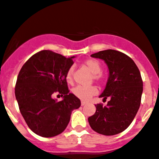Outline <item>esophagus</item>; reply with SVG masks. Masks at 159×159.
<instances>
[{
  "label": "esophagus",
  "mask_w": 159,
  "mask_h": 159,
  "mask_svg": "<svg viewBox=\"0 0 159 159\" xmlns=\"http://www.w3.org/2000/svg\"><path fill=\"white\" fill-rule=\"evenodd\" d=\"M86 102H84V101H81V106H84V105L86 104Z\"/></svg>",
  "instance_id": "esophagus-1"
}]
</instances>
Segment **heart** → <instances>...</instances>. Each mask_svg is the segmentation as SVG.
I'll list each match as a JSON object with an SVG mask.
<instances>
[{
	"label": "heart",
	"mask_w": 159,
	"mask_h": 159,
	"mask_svg": "<svg viewBox=\"0 0 159 159\" xmlns=\"http://www.w3.org/2000/svg\"><path fill=\"white\" fill-rule=\"evenodd\" d=\"M83 66H85L93 74V80L98 83H103L105 80L104 75L101 73L102 66L100 62L95 59H88L83 63ZM74 67L70 66L66 73V80L68 83L73 81ZM98 89L96 86L92 85L89 87L77 86L73 89V94L82 101H88L90 98L97 94Z\"/></svg>",
	"instance_id": "b5f03b06"
}]
</instances>
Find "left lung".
<instances>
[{"label":"left lung","mask_w":159,"mask_h":159,"mask_svg":"<svg viewBox=\"0 0 159 159\" xmlns=\"http://www.w3.org/2000/svg\"><path fill=\"white\" fill-rule=\"evenodd\" d=\"M103 59L109 69L106 88L100 97L106 100L95 105L96 113L88 118L91 128L105 136H113L126 129L134 119L141 102L143 81L133 59L121 52L104 50L91 55Z\"/></svg>","instance_id":"8db88e82"}]
</instances>
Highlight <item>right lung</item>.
Returning <instances> with one entry per match:
<instances>
[{"instance_id": "right-lung-1", "label": "right lung", "mask_w": 159, "mask_h": 159, "mask_svg": "<svg viewBox=\"0 0 159 159\" xmlns=\"http://www.w3.org/2000/svg\"><path fill=\"white\" fill-rule=\"evenodd\" d=\"M74 57L42 50L33 55L19 71L15 88L16 100L28 127L38 136L52 137L63 133L73 110L81 106L79 99L70 93L66 80ZM55 93L64 100L56 102Z\"/></svg>"}]
</instances>
